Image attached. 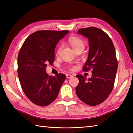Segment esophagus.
<instances>
[{
    "label": "esophagus",
    "mask_w": 133,
    "mask_h": 133,
    "mask_svg": "<svg viewBox=\"0 0 133 133\" xmlns=\"http://www.w3.org/2000/svg\"><path fill=\"white\" fill-rule=\"evenodd\" d=\"M66 76L67 78H71V77L73 76H72V75H70V74H66Z\"/></svg>",
    "instance_id": "obj_1"
}]
</instances>
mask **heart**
Wrapping results in <instances>:
<instances>
[{"label": "heart", "instance_id": "b5f03b06", "mask_svg": "<svg viewBox=\"0 0 133 133\" xmlns=\"http://www.w3.org/2000/svg\"><path fill=\"white\" fill-rule=\"evenodd\" d=\"M68 42L75 51L79 48H82V47L84 48V42L81 38H79L77 37L73 36L69 37L68 39ZM61 49V46H60L58 50V52H59Z\"/></svg>", "mask_w": 133, "mask_h": 133}]
</instances>
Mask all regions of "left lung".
I'll return each instance as SVG.
<instances>
[{"label":"left lung","mask_w":133,"mask_h":133,"mask_svg":"<svg viewBox=\"0 0 133 133\" xmlns=\"http://www.w3.org/2000/svg\"><path fill=\"white\" fill-rule=\"evenodd\" d=\"M77 34L88 39V58L84 71L92 68V76L87 79L77 75L79 83L76 87L79 98L89 105L100 104L109 96L113 89L117 69L114 45L109 36L102 30L89 27L78 30Z\"/></svg>","instance_id":"8db88e82"}]
</instances>
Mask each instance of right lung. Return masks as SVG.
I'll return each mask as SVG.
<instances>
[{"label": "right lung", "instance_id": "right-lung-1", "mask_svg": "<svg viewBox=\"0 0 133 133\" xmlns=\"http://www.w3.org/2000/svg\"><path fill=\"white\" fill-rule=\"evenodd\" d=\"M68 31H39L24 42L18 53V75L25 94L35 104L47 106L57 98L65 75L51 76L46 73L47 64L55 58V48Z\"/></svg>", "mask_w": 133, "mask_h": 133}]
</instances>
